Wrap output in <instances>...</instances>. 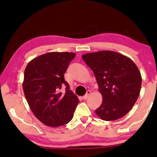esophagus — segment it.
<instances>
[{"mask_svg":"<svg viewBox=\"0 0 157 157\" xmlns=\"http://www.w3.org/2000/svg\"><path fill=\"white\" fill-rule=\"evenodd\" d=\"M90 94H91V92H90V90H88V91H87V92H86V94H85V96H83V97H82V99H87L88 96H89V95H90Z\"/></svg>","mask_w":157,"mask_h":157,"instance_id":"obj_1","label":"esophagus"}]
</instances>
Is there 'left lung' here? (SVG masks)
<instances>
[{
    "label": "left lung",
    "mask_w": 157,
    "mask_h": 157,
    "mask_svg": "<svg viewBox=\"0 0 157 157\" xmlns=\"http://www.w3.org/2000/svg\"><path fill=\"white\" fill-rule=\"evenodd\" d=\"M96 77L103 101L95 113L104 121L125 116L140 92L142 77L138 67L127 56L111 51L89 53L82 56Z\"/></svg>",
    "instance_id": "left-lung-1"
}]
</instances>
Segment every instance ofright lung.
Segmentation results:
<instances>
[{
    "label": "right lung",
    "instance_id": "add662e5",
    "mask_svg": "<svg viewBox=\"0 0 157 157\" xmlns=\"http://www.w3.org/2000/svg\"><path fill=\"white\" fill-rule=\"evenodd\" d=\"M72 52H50L34 58L25 71L23 91L36 118L44 125L59 127L72 120L79 99L70 90L64 74ZM66 87L65 93L59 90Z\"/></svg>",
    "mask_w": 157,
    "mask_h": 157
}]
</instances>
